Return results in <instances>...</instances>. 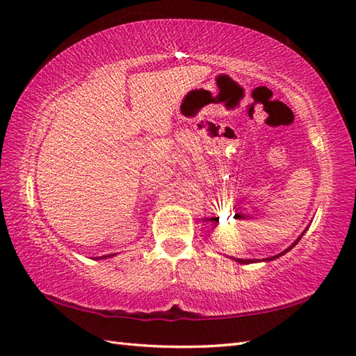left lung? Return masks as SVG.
Segmentation results:
<instances>
[{
	"mask_svg": "<svg viewBox=\"0 0 356 356\" xmlns=\"http://www.w3.org/2000/svg\"><path fill=\"white\" fill-rule=\"evenodd\" d=\"M305 232H306V231H305ZM305 232H303V234H305ZM303 234H301V236H300V237H298L297 240H295V241H293V245H292V246H289V248H287V249H286V251H283V252H280L278 255H274V257H270V259H266V260H275V259H278V257H282L283 254H286L287 251H291V249H292V248H293L295 245H297V243H298V241H300V238H301V237H303ZM234 260H236V261H238V263H241V264H248V263H254V261H255V260H243V259H234Z\"/></svg>",
	"mask_w": 356,
	"mask_h": 356,
	"instance_id": "8db88e82",
	"label": "left lung"
}]
</instances>
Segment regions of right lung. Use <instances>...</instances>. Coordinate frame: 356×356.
Segmentation results:
<instances>
[{
  "instance_id": "1",
  "label": "right lung",
  "mask_w": 356,
  "mask_h": 356,
  "mask_svg": "<svg viewBox=\"0 0 356 356\" xmlns=\"http://www.w3.org/2000/svg\"><path fill=\"white\" fill-rule=\"evenodd\" d=\"M108 257H113V254H110V255H104V257H101V259H108Z\"/></svg>"
}]
</instances>
